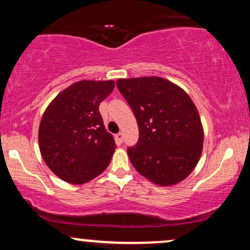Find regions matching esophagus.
Wrapping results in <instances>:
<instances>
[{
	"label": "esophagus",
	"mask_w": 250,
	"mask_h": 250,
	"mask_svg": "<svg viewBox=\"0 0 250 250\" xmlns=\"http://www.w3.org/2000/svg\"><path fill=\"white\" fill-rule=\"evenodd\" d=\"M116 140L119 142H121L122 143V141H123V133H119L116 135Z\"/></svg>",
	"instance_id": "esophagus-1"
}]
</instances>
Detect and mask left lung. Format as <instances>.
I'll return each instance as SVG.
<instances>
[{"label":"left lung","mask_w":250,"mask_h":250,"mask_svg":"<svg viewBox=\"0 0 250 250\" xmlns=\"http://www.w3.org/2000/svg\"><path fill=\"white\" fill-rule=\"evenodd\" d=\"M116 84L139 125V141L127 149L134 168L159 186L185 180L203 146L199 111L188 94L157 76L119 79Z\"/></svg>","instance_id":"obj_1"}]
</instances>
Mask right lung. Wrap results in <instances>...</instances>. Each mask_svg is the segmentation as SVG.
Masks as SVG:
<instances>
[{
    "label": "right lung",
    "instance_id": "add662e5",
    "mask_svg": "<svg viewBox=\"0 0 250 250\" xmlns=\"http://www.w3.org/2000/svg\"><path fill=\"white\" fill-rule=\"evenodd\" d=\"M114 81H80L60 93L43 114L40 151L45 165L65 182L81 185L108 167L116 145L99 107Z\"/></svg>",
    "mask_w": 250,
    "mask_h": 250
}]
</instances>
